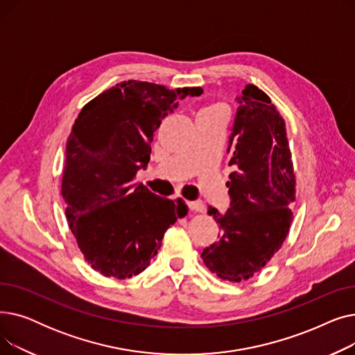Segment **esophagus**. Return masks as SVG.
<instances>
[{"mask_svg":"<svg viewBox=\"0 0 355 355\" xmlns=\"http://www.w3.org/2000/svg\"><path fill=\"white\" fill-rule=\"evenodd\" d=\"M189 207L191 211H196V213H202L204 211V204L201 201H187Z\"/></svg>","mask_w":355,"mask_h":355,"instance_id":"obj_1","label":"esophagus"}]
</instances>
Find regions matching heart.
I'll list each match as a JSON object with an SVG mask.
<instances>
[{"label": "heart", "mask_w": 355, "mask_h": 355, "mask_svg": "<svg viewBox=\"0 0 355 355\" xmlns=\"http://www.w3.org/2000/svg\"><path fill=\"white\" fill-rule=\"evenodd\" d=\"M206 109H216V107H214V106H211V107H206Z\"/></svg>", "instance_id": "1"}]
</instances>
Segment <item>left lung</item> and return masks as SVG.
I'll return each mask as SVG.
<instances>
[{
  "label": "left lung",
  "instance_id": "8db88e82",
  "mask_svg": "<svg viewBox=\"0 0 355 355\" xmlns=\"http://www.w3.org/2000/svg\"><path fill=\"white\" fill-rule=\"evenodd\" d=\"M229 139L233 166L226 182L230 209L209 207L220 239L201 253L223 281L239 284L260 272L282 248L291 229L296 180L285 121L263 90L248 85Z\"/></svg>",
  "mask_w": 355,
  "mask_h": 355
}]
</instances>
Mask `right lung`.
I'll return each instance as SVG.
<instances>
[{
  "label": "right lung",
  "mask_w": 355,
  "mask_h": 355,
  "mask_svg": "<svg viewBox=\"0 0 355 355\" xmlns=\"http://www.w3.org/2000/svg\"><path fill=\"white\" fill-rule=\"evenodd\" d=\"M201 92L128 80L82 107L66 146L62 196L69 227L93 270L116 279L139 275L166 229L187 214L185 202L161 198L135 178L161 121L178 101Z\"/></svg>",
  "instance_id": "right-lung-1"
}]
</instances>
